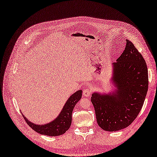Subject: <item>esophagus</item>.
I'll use <instances>...</instances> for the list:
<instances>
[{"label": "esophagus", "instance_id": "obj_1", "mask_svg": "<svg viewBox=\"0 0 157 157\" xmlns=\"http://www.w3.org/2000/svg\"><path fill=\"white\" fill-rule=\"evenodd\" d=\"M90 92H91V91L89 88H85V89L83 91V95H84V96L88 98L90 95V94H91Z\"/></svg>", "mask_w": 157, "mask_h": 157}]
</instances>
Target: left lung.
Masks as SVG:
<instances>
[{"mask_svg": "<svg viewBox=\"0 0 157 157\" xmlns=\"http://www.w3.org/2000/svg\"><path fill=\"white\" fill-rule=\"evenodd\" d=\"M112 65L111 81L115 88L108 94L94 92L91 101L98 125L117 132L130 125L139 115L148 89V72L142 54L130 41Z\"/></svg>", "mask_w": 157, "mask_h": 157, "instance_id": "1", "label": "left lung"}]
</instances>
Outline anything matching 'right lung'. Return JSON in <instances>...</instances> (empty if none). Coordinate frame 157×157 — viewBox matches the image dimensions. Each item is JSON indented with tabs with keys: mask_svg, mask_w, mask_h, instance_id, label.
<instances>
[{
	"mask_svg": "<svg viewBox=\"0 0 157 157\" xmlns=\"http://www.w3.org/2000/svg\"><path fill=\"white\" fill-rule=\"evenodd\" d=\"M82 97V90L74 93L66 101L58 116L49 123L36 124L29 121L22 114L28 124L37 133L51 137H55L65 133L71 127L72 123V113L75 105Z\"/></svg>",
	"mask_w": 157,
	"mask_h": 157,
	"instance_id": "1",
	"label": "right lung"
}]
</instances>
